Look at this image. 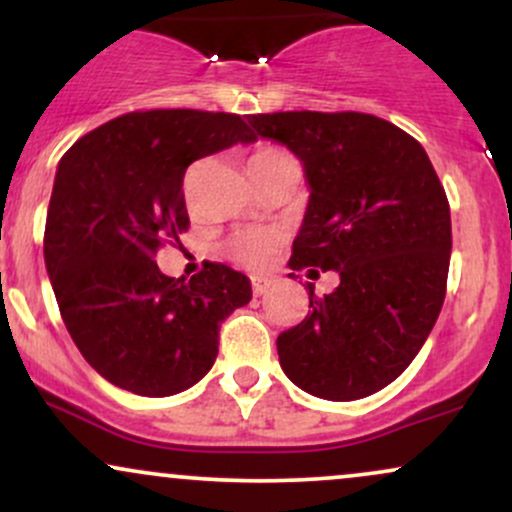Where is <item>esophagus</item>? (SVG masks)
<instances>
[{
  "label": "esophagus",
  "instance_id": "obj_1",
  "mask_svg": "<svg viewBox=\"0 0 512 512\" xmlns=\"http://www.w3.org/2000/svg\"><path fill=\"white\" fill-rule=\"evenodd\" d=\"M267 291H269V281L262 279V276H255V279H252V293H255L257 298H262L267 296Z\"/></svg>",
  "mask_w": 512,
  "mask_h": 512
}]
</instances>
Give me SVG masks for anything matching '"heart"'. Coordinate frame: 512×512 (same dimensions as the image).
Returning a JSON list of instances; mask_svg holds the SVG:
<instances>
[{
    "label": "heart",
    "mask_w": 512,
    "mask_h": 512,
    "mask_svg": "<svg viewBox=\"0 0 512 512\" xmlns=\"http://www.w3.org/2000/svg\"><path fill=\"white\" fill-rule=\"evenodd\" d=\"M279 158H284L281 151L257 149L248 161L250 173H252V170L264 168V166H269V163L279 161ZM274 248H276V238L272 236V233L248 231V233H240L238 238H233L231 248H228V250H231V255L236 257L238 262L248 264V267H264V264L269 262V257H272Z\"/></svg>",
    "instance_id": "b5f03b06"
}]
</instances>
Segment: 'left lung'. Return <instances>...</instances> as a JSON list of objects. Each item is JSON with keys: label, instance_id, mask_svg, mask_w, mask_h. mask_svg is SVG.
<instances>
[{"label": "left lung", "instance_id": "1", "mask_svg": "<svg viewBox=\"0 0 512 512\" xmlns=\"http://www.w3.org/2000/svg\"><path fill=\"white\" fill-rule=\"evenodd\" d=\"M257 137L303 163L308 207L291 267L337 272L301 325L276 339L308 395L351 402L404 373L436 325L448 284L450 207L424 146L366 113L250 115Z\"/></svg>", "mask_w": 512, "mask_h": 512}]
</instances>
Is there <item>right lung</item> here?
Masks as SVG:
<instances>
[{"instance_id": "add662e5", "label": "right lung", "mask_w": 512, "mask_h": 512, "mask_svg": "<svg viewBox=\"0 0 512 512\" xmlns=\"http://www.w3.org/2000/svg\"><path fill=\"white\" fill-rule=\"evenodd\" d=\"M252 142L240 115L146 110L105 122L62 156L45 267L69 337L108 383L170 397L214 366L221 320L250 303V279L216 262L173 279L154 257L190 226L187 166Z\"/></svg>"}]
</instances>
